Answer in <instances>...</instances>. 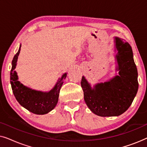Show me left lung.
<instances>
[{
  "label": "left lung",
  "instance_id": "left-lung-1",
  "mask_svg": "<svg viewBox=\"0 0 147 147\" xmlns=\"http://www.w3.org/2000/svg\"><path fill=\"white\" fill-rule=\"evenodd\" d=\"M118 53V76L104 83H98L92 88L84 76L81 86L88 107L100 116H118L131 105L138 88V71L133 59L131 46L128 42L115 37Z\"/></svg>",
  "mask_w": 147,
  "mask_h": 147
}]
</instances>
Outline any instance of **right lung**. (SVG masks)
Wrapping results in <instances>:
<instances>
[{"instance_id":"obj_1","label":"right lung","mask_w":147,"mask_h":147,"mask_svg":"<svg viewBox=\"0 0 147 147\" xmlns=\"http://www.w3.org/2000/svg\"><path fill=\"white\" fill-rule=\"evenodd\" d=\"M21 47L20 45L19 51L12 61L10 79L13 94L18 102L29 112L35 114H45L51 111L57 105L60 89L63 83V80L65 79L67 73L62 75L53 89L48 92L37 91L24 86L18 80L17 74L15 71Z\"/></svg>"}]
</instances>
